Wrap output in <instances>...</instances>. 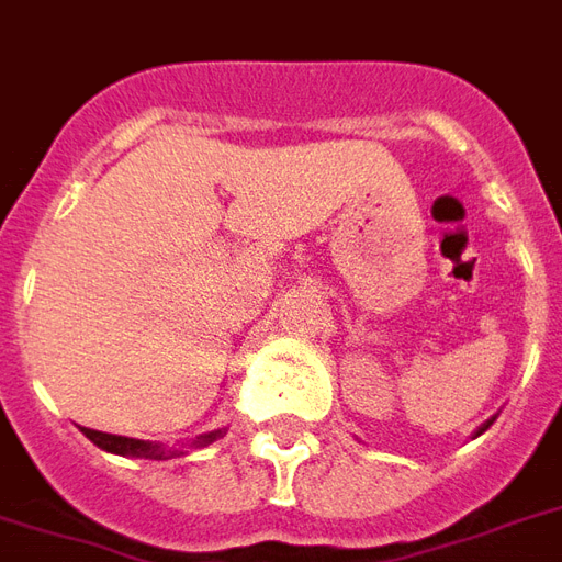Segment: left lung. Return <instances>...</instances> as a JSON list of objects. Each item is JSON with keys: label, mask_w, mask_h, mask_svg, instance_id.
I'll use <instances>...</instances> for the list:
<instances>
[{"label": "left lung", "mask_w": 562, "mask_h": 562, "mask_svg": "<svg viewBox=\"0 0 562 562\" xmlns=\"http://www.w3.org/2000/svg\"><path fill=\"white\" fill-rule=\"evenodd\" d=\"M490 424H492V422H486V424H483L481 430H477V436H481V434H486V430H490Z\"/></svg>", "instance_id": "1"}]
</instances>
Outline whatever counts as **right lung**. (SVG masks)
Instances as JSON below:
<instances>
[{"instance_id": "add662e5", "label": "right lung", "mask_w": 562, "mask_h": 562, "mask_svg": "<svg viewBox=\"0 0 562 562\" xmlns=\"http://www.w3.org/2000/svg\"><path fill=\"white\" fill-rule=\"evenodd\" d=\"M81 434L88 436L97 448L109 453H120V457H135V460H170V457H177V451H165L161 445L144 442V439H128V436H114V434H100V430H91V427H81ZM221 436V430H214V434L200 436L194 445H212L214 439Z\"/></svg>"}]
</instances>
